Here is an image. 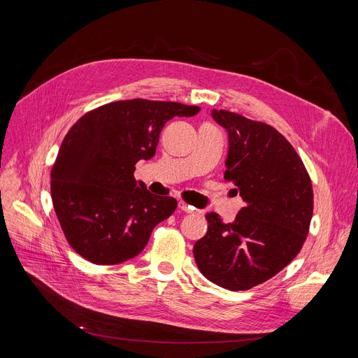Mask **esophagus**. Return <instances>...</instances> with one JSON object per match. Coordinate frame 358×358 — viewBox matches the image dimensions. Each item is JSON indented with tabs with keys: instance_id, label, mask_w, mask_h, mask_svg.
<instances>
[{
	"instance_id": "esophagus-1",
	"label": "esophagus",
	"mask_w": 358,
	"mask_h": 358,
	"mask_svg": "<svg viewBox=\"0 0 358 358\" xmlns=\"http://www.w3.org/2000/svg\"><path fill=\"white\" fill-rule=\"evenodd\" d=\"M179 208H180L182 211H185V213H188V214H191V213H195V211H196L194 207L188 206V203L183 202V201H179Z\"/></svg>"
}]
</instances>
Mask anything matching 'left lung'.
I'll return each mask as SVG.
<instances>
[{
    "label": "left lung",
    "mask_w": 358,
    "mask_h": 358,
    "mask_svg": "<svg viewBox=\"0 0 358 358\" xmlns=\"http://www.w3.org/2000/svg\"><path fill=\"white\" fill-rule=\"evenodd\" d=\"M229 135L224 179L245 201L233 223L206 215L207 234L194 246L202 275L231 292L262 284L290 264L309 233L312 180L301 159L271 125L229 110L211 112Z\"/></svg>",
    "instance_id": "obj_1"
}]
</instances>
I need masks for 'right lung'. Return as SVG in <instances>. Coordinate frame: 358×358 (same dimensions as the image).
<instances>
[{
    "mask_svg": "<svg viewBox=\"0 0 358 358\" xmlns=\"http://www.w3.org/2000/svg\"><path fill=\"white\" fill-rule=\"evenodd\" d=\"M198 106L144 99L100 106L71 127L50 172V195L71 248L96 265L125 262L145 248L178 207L135 180V164L156 155L159 135L175 116Z\"/></svg>",
    "mask_w": 358,
    "mask_h": 358,
    "instance_id": "1",
    "label": "right lung"
}]
</instances>
